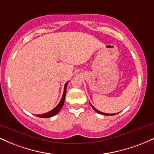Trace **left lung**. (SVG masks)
<instances>
[{
	"instance_id": "8db88e82",
	"label": "left lung",
	"mask_w": 154,
	"mask_h": 154,
	"mask_svg": "<svg viewBox=\"0 0 154 154\" xmlns=\"http://www.w3.org/2000/svg\"><path fill=\"white\" fill-rule=\"evenodd\" d=\"M90 104H91V106L93 107V109H94V110L96 111L97 113H98V114H103V115H106V116H112V115H115L116 114H106V113H103V112H101V111H98V110H97L96 109H95V108L93 106V105H92V104L90 103Z\"/></svg>"
}]
</instances>
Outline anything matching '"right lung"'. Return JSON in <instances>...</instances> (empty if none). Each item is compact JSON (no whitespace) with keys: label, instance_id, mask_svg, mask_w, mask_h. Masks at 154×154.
I'll list each match as a JSON object with an SVG mask.
<instances>
[{"label":"right lung","instance_id":"right-lung-1","mask_svg":"<svg viewBox=\"0 0 154 154\" xmlns=\"http://www.w3.org/2000/svg\"><path fill=\"white\" fill-rule=\"evenodd\" d=\"M68 82H66V84H65L62 98H61V100H60L59 103L58 104V105L56 106L54 109H52L51 111H48V112L45 113V114H37L36 116H38V117H40V118H49V117H51V116H55L56 114H57L59 112L60 110L61 109V108L63 107V103H64L65 97H66V87H67V85H68Z\"/></svg>","mask_w":154,"mask_h":154}]
</instances>
